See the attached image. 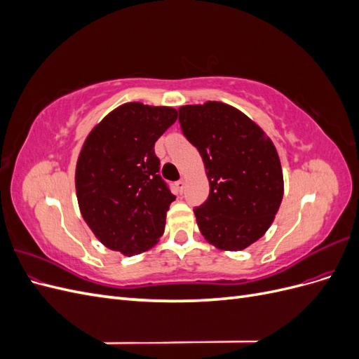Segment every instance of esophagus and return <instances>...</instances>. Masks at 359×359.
<instances>
[{
	"instance_id": "34e87169",
	"label": "esophagus",
	"mask_w": 359,
	"mask_h": 359,
	"mask_svg": "<svg viewBox=\"0 0 359 359\" xmlns=\"http://www.w3.org/2000/svg\"><path fill=\"white\" fill-rule=\"evenodd\" d=\"M175 186H177L178 191H180V193H182V191H184V187H186V181H184V180H180V181H177Z\"/></svg>"
}]
</instances>
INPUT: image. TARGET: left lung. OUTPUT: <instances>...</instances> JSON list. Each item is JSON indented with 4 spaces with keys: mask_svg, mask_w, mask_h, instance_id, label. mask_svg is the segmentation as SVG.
Segmentation results:
<instances>
[{
    "mask_svg": "<svg viewBox=\"0 0 359 359\" xmlns=\"http://www.w3.org/2000/svg\"><path fill=\"white\" fill-rule=\"evenodd\" d=\"M184 136L198 148L210 180V196L194 208L205 240L238 252L264 236L283 199L277 149L262 128L222 102L180 109Z\"/></svg>",
    "mask_w": 359,
    "mask_h": 359,
    "instance_id": "8db88e82",
    "label": "left lung"
}]
</instances>
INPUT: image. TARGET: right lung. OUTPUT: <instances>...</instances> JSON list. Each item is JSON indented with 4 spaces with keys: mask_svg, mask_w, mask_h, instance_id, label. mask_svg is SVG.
I'll return each mask as SVG.
<instances>
[{
    "mask_svg": "<svg viewBox=\"0 0 359 359\" xmlns=\"http://www.w3.org/2000/svg\"><path fill=\"white\" fill-rule=\"evenodd\" d=\"M168 106L124 103L86 136L76 163L79 210L103 245L133 256L157 244L175 201L154 144L177 121Z\"/></svg>",
    "mask_w": 359,
    "mask_h": 359,
    "instance_id": "obj_1",
    "label": "right lung"
}]
</instances>
